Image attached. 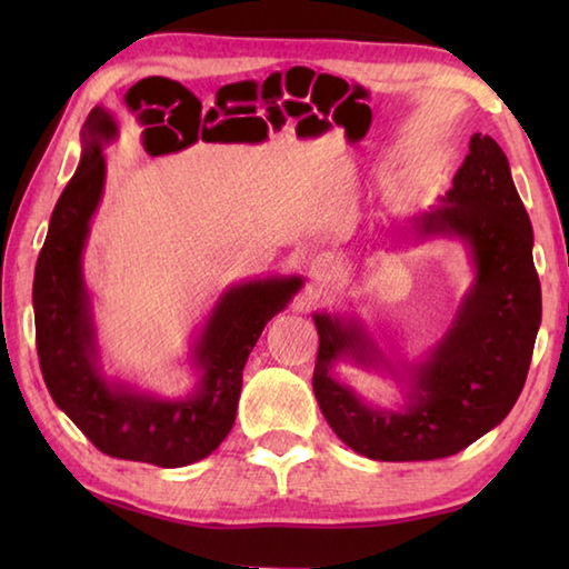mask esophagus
I'll use <instances>...</instances> for the list:
<instances>
[{"instance_id":"34e87169","label":"esophagus","mask_w":569,"mask_h":569,"mask_svg":"<svg viewBox=\"0 0 569 569\" xmlns=\"http://www.w3.org/2000/svg\"><path fill=\"white\" fill-rule=\"evenodd\" d=\"M310 276H312V281H316L318 286L330 283L332 278L340 276V261H337L335 253L322 251V253H318V257H312V261H310Z\"/></svg>"}]
</instances>
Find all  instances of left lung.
I'll return each instance as SVG.
<instances>
[{"mask_svg": "<svg viewBox=\"0 0 569 569\" xmlns=\"http://www.w3.org/2000/svg\"><path fill=\"white\" fill-rule=\"evenodd\" d=\"M418 237L462 239L475 283L450 330L426 361L410 367L401 410L371 408L332 379L340 359L393 367L357 320L312 316L320 335L312 391L337 438L379 462H426L462 452L497 428L518 401L540 328L533 229L513 186L509 159L491 137L475 134L438 204L413 217Z\"/></svg>", "mask_w": 569, "mask_h": 569, "instance_id": "8db88e82", "label": "left lung"}]
</instances>
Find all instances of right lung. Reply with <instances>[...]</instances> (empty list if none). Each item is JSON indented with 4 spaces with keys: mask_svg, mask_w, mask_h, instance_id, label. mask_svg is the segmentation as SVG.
I'll return each mask as SVG.
<instances>
[{
    "mask_svg": "<svg viewBox=\"0 0 569 569\" xmlns=\"http://www.w3.org/2000/svg\"><path fill=\"white\" fill-rule=\"evenodd\" d=\"M114 137L112 114L94 107L82 127L80 166L60 192L36 261L39 365L56 406L100 452L156 467H186L217 450L232 430L249 352L266 322L291 303L303 278H261L222 293L192 352L200 381L190 396L163 401L107 381L98 367L82 249L104 188L102 147Z\"/></svg>",
    "mask_w": 569,
    "mask_h": 569,
    "instance_id": "add662e5",
    "label": "right lung"
}]
</instances>
